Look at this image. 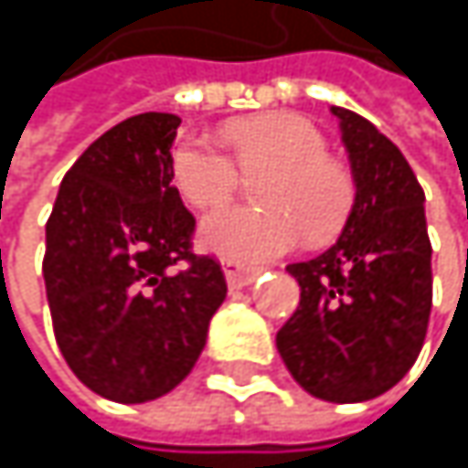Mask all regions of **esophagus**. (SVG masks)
Returning <instances> with one entry per match:
<instances>
[{"label": "esophagus", "instance_id": "obj_1", "mask_svg": "<svg viewBox=\"0 0 468 468\" xmlns=\"http://www.w3.org/2000/svg\"><path fill=\"white\" fill-rule=\"evenodd\" d=\"M222 268H225V279H228V284H230L233 290L249 287V284L254 282V276H257L254 268H246V265H240V262H235V260H225Z\"/></svg>", "mask_w": 468, "mask_h": 468}]
</instances>
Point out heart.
Returning a JSON list of instances; mask_svg holds the SVG:
<instances>
[{
	"mask_svg": "<svg viewBox=\"0 0 468 468\" xmlns=\"http://www.w3.org/2000/svg\"><path fill=\"white\" fill-rule=\"evenodd\" d=\"M225 151L203 138L173 148L170 170L181 197L200 208L228 203L238 170L260 176L254 197L262 208H222L203 219L200 243L235 262H262L301 243L338 233L355 206L352 173L327 156L325 135L298 113H260L225 127Z\"/></svg>",
	"mask_w": 468,
	"mask_h": 468,
	"instance_id": "obj_1",
	"label": "heart"
}]
</instances>
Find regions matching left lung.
<instances>
[{
    "label": "left lung",
    "mask_w": 468,
    "mask_h": 468,
    "mask_svg": "<svg viewBox=\"0 0 468 468\" xmlns=\"http://www.w3.org/2000/svg\"><path fill=\"white\" fill-rule=\"evenodd\" d=\"M330 113L357 195L325 254L287 265L301 303L276 346L306 393L357 404L388 393L420 355L433 298L431 240L425 195L404 154L363 116L335 105Z\"/></svg>",
    "instance_id": "left-lung-1"
}]
</instances>
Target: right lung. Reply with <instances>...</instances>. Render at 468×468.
Wrapping results in <instances>:
<instances>
[{
    "instance_id": "obj_1",
    "label": "right lung",
    "mask_w": 468,
    "mask_h": 468,
    "mask_svg": "<svg viewBox=\"0 0 468 468\" xmlns=\"http://www.w3.org/2000/svg\"><path fill=\"white\" fill-rule=\"evenodd\" d=\"M181 119L141 113L67 170L46 225V295L56 344L97 396L143 404L197 363L228 295L222 265L195 254V217L173 186Z\"/></svg>"
}]
</instances>
